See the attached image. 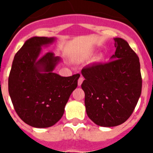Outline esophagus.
I'll return each mask as SVG.
<instances>
[{"mask_svg": "<svg viewBox=\"0 0 153 153\" xmlns=\"http://www.w3.org/2000/svg\"><path fill=\"white\" fill-rule=\"evenodd\" d=\"M83 78L82 77V76H80V77L79 78V79H78V86H81V84H82V83H83Z\"/></svg>", "mask_w": 153, "mask_h": 153, "instance_id": "obj_1", "label": "esophagus"}]
</instances>
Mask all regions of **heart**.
Wrapping results in <instances>:
<instances>
[{
  "mask_svg": "<svg viewBox=\"0 0 153 153\" xmlns=\"http://www.w3.org/2000/svg\"><path fill=\"white\" fill-rule=\"evenodd\" d=\"M102 55H98V56H96L95 60L96 61H100V60H102Z\"/></svg>",
  "mask_w": 153,
  "mask_h": 153,
  "instance_id": "1",
  "label": "heart"
}]
</instances>
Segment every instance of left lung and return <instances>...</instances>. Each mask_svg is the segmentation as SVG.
I'll return each mask as SVG.
<instances>
[{"label": "left lung", "mask_w": 153, "mask_h": 153, "mask_svg": "<svg viewBox=\"0 0 153 153\" xmlns=\"http://www.w3.org/2000/svg\"><path fill=\"white\" fill-rule=\"evenodd\" d=\"M114 40L117 49L111 61L88 65L81 70L87 116L103 127L126 122L142 91L140 59L125 40L116 37Z\"/></svg>", "instance_id": "1"}]
</instances>
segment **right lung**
Wrapping results in <instances>:
<instances>
[{
    "instance_id": "add662e5",
    "label": "right lung",
    "mask_w": 153,
    "mask_h": 153,
    "mask_svg": "<svg viewBox=\"0 0 153 153\" xmlns=\"http://www.w3.org/2000/svg\"><path fill=\"white\" fill-rule=\"evenodd\" d=\"M55 40L33 36L27 40L14 56L8 78L16 113L25 123L36 128L51 127L61 119L80 76L65 77L53 73L61 58L52 52L41 54V48Z\"/></svg>"
}]
</instances>
